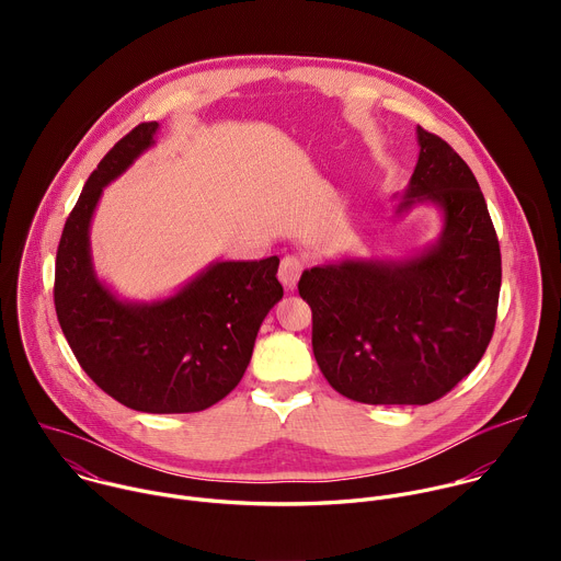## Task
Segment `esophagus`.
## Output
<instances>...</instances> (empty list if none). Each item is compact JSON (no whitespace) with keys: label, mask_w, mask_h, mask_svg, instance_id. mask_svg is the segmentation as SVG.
<instances>
[{"label":"esophagus","mask_w":561,"mask_h":561,"mask_svg":"<svg viewBox=\"0 0 561 561\" xmlns=\"http://www.w3.org/2000/svg\"><path fill=\"white\" fill-rule=\"evenodd\" d=\"M301 271H304V262L297 257V255H286L284 260H282V266H279V282L288 288V290H293L295 286H297V282H299V275H301Z\"/></svg>","instance_id":"obj_1"}]
</instances>
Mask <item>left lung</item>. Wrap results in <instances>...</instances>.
Returning <instances> with one entry per match:
<instances>
[{"label":"left lung","mask_w":561,"mask_h":561,"mask_svg":"<svg viewBox=\"0 0 561 561\" xmlns=\"http://www.w3.org/2000/svg\"><path fill=\"white\" fill-rule=\"evenodd\" d=\"M420 159L397 215L442 213L437 242L404 260H340L301 273L312 353L329 383L362 404L424 407L484 357L502 255L486 199L463 159L417 126Z\"/></svg>","instance_id":"obj_1"}]
</instances>
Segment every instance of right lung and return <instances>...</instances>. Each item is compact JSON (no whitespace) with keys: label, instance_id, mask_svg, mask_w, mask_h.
Here are the masks:
<instances>
[{"label":"right lung","instance_id":"right-lung-1","mask_svg":"<svg viewBox=\"0 0 561 561\" xmlns=\"http://www.w3.org/2000/svg\"><path fill=\"white\" fill-rule=\"evenodd\" d=\"M157 122L122 137L91 173L66 219L55 262V310L79 366L141 413H197L244 377L257 331L282 299L277 257L213 262L175 295L119 299L91 257V219L113 180L154 144Z\"/></svg>","mask_w":561,"mask_h":561}]
</instances>
